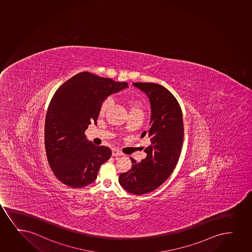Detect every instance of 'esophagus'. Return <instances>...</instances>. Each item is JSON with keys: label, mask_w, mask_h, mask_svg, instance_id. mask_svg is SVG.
<instances>
[{"label": "esophagus", "mask_w": 252, "mask_h": 252, "mask_svg": "<svg viewBox=\"0 0 252 252\" xmlns=\"http://www.w3.org/2000/svg\"><path fill=\"white\" fill-rule=\"evenodd\" d=\"M124 154L121 153V152H119L118 150H112V156L113 157H120L123 156Z\"/></svg>", "instance_id": "obj_1"}]
</instances>
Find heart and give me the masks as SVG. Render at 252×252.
Instances as JSON below:
<instances>
[{
  "mask_svg": "<svg viewBox=\"0 0 252 252\" xmlns=\"http://www.w3.org/2000/svg\"><path fill=\"white\" fill-rule=\"evenodd\" d=\"M112 104H113V99L112 98H107V99H105L103 103H102L101 105H100L99 115L103 116V115L105 114V112H107V110L112 106ZM128 105H129V108H130V112H142V110H141L142 104L139 100L131 99V100L128 101Z\"/></svg>",
  "mask_w": 252,
  "mask_h": 252,
  "instance_id": "obj_1",
  "label": "heart"
}]
</instances>
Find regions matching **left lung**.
I'll return each mask as SVG.
<instances>
[{"label":"left lung","mask_w":252,"mask_h":252,"mask_svg":"<svg viewBox=\"0 0 252 252\" xmlns=\"http://www.w3.org/2000/svg\"><path fill=\"white\" fill-rule=\"evenodd\" d=\"M133 85L150 100V127L141 138L147 136L151 144L144 150L146 158L138 162L130 158L132 168L122 173L118 181L127 192L142 195L154 191L172 174L182 153L184 127L181 106L166 88L157 83Z\"/></svg>","instance_id":"8db88e82"}]
</instances>
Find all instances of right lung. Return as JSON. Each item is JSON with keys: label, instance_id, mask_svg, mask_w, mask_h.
Masks as SVG:
<instances>
[{"label": "right lung", "instance_id": "obj_1", "mask_svg": "<svg viewBox=\"0 0 252 252\" xmlns=\"http://www.w3.org/2000/svg\"><path fill=\"white\" fill-rule=\"evenodd\" d=\"M127 88V83L81 72L54 94L45 120V149L53 172L65 185H90L112 156L109 147H97L88 140L85 130L91 122L97 124L103 101Z\"/></svg>", "mask_w": 252, "mask_h": 252}]
</instances>
